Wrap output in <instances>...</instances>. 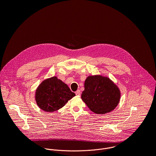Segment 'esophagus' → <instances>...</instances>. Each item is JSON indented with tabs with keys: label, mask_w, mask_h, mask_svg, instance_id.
I'll return each mask as SVG.
<instances>
[{
	"label": "esophagus",
	"mask_w": 156,
	"mask_h": 156,
	"mask_svg": "<svg viewBox=\"0 0 156 156\" xmlns=\"http://www.w3.org/2000/svg\"><path fill=\"white\" fill-rule=\"evenodd\" d=\"M75 94L77 95V96H80L81 94V91L80 90H77L76 92H75Z\"/></svg>",
	"instance_id": "esophagus-1"
}]
</instances>
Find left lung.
I'll use <instances>...</instances> for the list:
<instances>
[{"label": "left lung", "mask_w": 156, "mask_h": 156, "mask_svg": "<svg viewBox=\"0 0 156 156\" xmlns=\"http://www.w3.org/2000/svg\"><path fill=\"white\" fill-rule=\"evenodd\" d=\"M120 98L119 89L108 78L96 75L88 76L85 80L81 99L92 112L108 113L117 107Z\"/></svg>", "instance_id": "8db88e82"}]
</instances>
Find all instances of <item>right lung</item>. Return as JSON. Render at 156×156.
I'll use <instances>...</instances> for the list:
<instances>
[{
  "mask_svg": "<svg viewBox=\"0 0 156 156\" xmlns=\"http://www.w3.org/2000/svg\"><path fill=\"white\" fill-rule=\"evenodd\" d=\"M75 96L67 85L54 76L41 83L37 89L35 98L40 108L52 112L63 107Z\"/></svg>",
  "mask_w": 156,
  "mask_h": 156,
  "instance_id": "right-lung-1",
  "label": "right lung"
}]
</instances>
